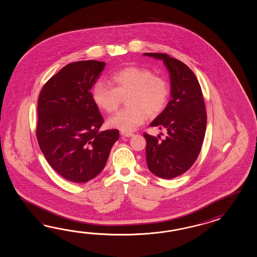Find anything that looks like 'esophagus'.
Segmentation results:
<instances>
[{
	"label": "esophagus",
	"instance_id": "34e87169",
	"mask_svg": "<svg viewBox=\"0 0 257 257\" xmlns=\"http://www.w3.org/2000/svg\"><path fill=\"white\" fill-rule=\"evenodd\" d=\"M120 135L125 137H133V136H134V134H133V133H130V132L121 131L120 132Z\"/></svg>",
	"mask_w": 257,
	"mask_h": 257
}]
</instances>
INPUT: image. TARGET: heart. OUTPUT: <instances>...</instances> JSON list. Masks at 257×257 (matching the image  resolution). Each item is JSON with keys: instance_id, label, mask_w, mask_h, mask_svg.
<instances>
[{"instance_id": "b5f03b06", "label": "heart", "mask_w": 257, "mask_h": 257, "mask_svg": "<svg viewBox=\"0 0 257 257\" xmlns=\"http://www.w3.org/2000/svg\"><path fill=\"white\" fill-rule=\"evenodd\" d=\"M113 86L98 81L92 89L93 101L108 113L114 112L126 98L129 107L110 117L108 124L123 132L136 130L150 116L159 114L169 102L171 86L165 77L145 67L128 66L111 77Z\"/></svg>"}]
</instances>
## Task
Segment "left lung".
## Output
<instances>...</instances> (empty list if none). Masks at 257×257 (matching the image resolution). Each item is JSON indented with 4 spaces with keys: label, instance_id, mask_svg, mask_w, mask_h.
<instances>
[{
    "label": "left lung",
    "instance_id": "8db88e82",
    "mask_svg": "<svg viewBox=\"0 0 257 257\" xmlns=\"http://www.w3.org/2000/svg\"><path fill=\"white\" fill-rule=\"evenodd\" d=\"M145 55L163 60L170 72L171 89L165 109L150 123L165 129V138L144 134L147 163L156 176L172 179L188 171L198 158L206 128L205 100L198 80L186 64L166 53Z\"/></svg>",
    "mask_w": 257,
    "mask_h": 257
}]
</instances>
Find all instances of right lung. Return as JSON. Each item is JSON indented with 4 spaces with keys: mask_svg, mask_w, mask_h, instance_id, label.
Segmentation results:
<instances>
[{
    "mask_svg": "<svg viewBox=\"0 0 257 257\" xmlns=\"http://www.w3.org/2000/svg\"><path fill=\"white\" fill-rule=\"evenodd\" d=\"M106 63H71L46 82L38 101L36 136L49 164L73 183L100 173L119 139L117 129L99 132L102 116L92 98V86Z\"/></svg>",
    "mask_w": 257,
    "mask_h": 257,
    "instance_id": "add662e5",
    "label": "right lung"
}]
</instances>
